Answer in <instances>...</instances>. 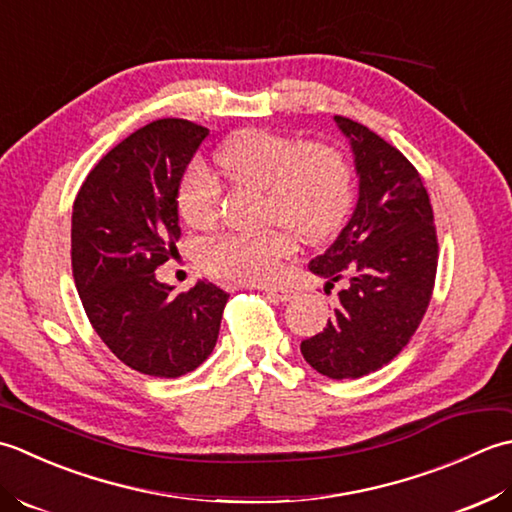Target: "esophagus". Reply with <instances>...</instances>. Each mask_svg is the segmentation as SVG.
Wrapping results in <instances>:
<instances>
[{
	"label": "esophagus",
	"instance_id": "obj_1",
	"mask_svg": "<svg viewBox=\"0 0 512 512\" xmlns=\"http://www.w3.org/2000/svg\"><path fill=\"white\" fill-rule=\"evenodd\" d=\"M265 291H267V296H271L278 302H289L291 298L296 296V291L291 287H285V285H267Z\"/></svg>",
	"mask_w": 512,
	"mask_h": 512
}]
</instances>
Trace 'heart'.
<instances>
[{
	"mask_svg": "<svg viewBox=\"0 0 512 512\" xmlns=\"http://www.w3.org/2000/svg\"><path fill=\"white\" fill-rule=\"evenodd\" d=\"M221 170L238 183L265 190L263 234H227L207 247L205 265L238 283H267L294 256V231L316 243L342 225L353 198V170L340 148L325 141L302 143L274 130H247L216 154ZM176 205L192 227L207 229L223 214V187L203 165L185 172Z\"/></svg>",
	"mask_w": 512,
	"mask_h": 512,
	"instance_id": "1",
	"label": "heart"
}]
</instances>
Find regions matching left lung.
Listing matches in <instances>:
<instances>
[{"label": "left lung", "mask_w": 512, "mask_h": 512, "mask_svg": "<svg viewBox=\"0 0 512 512\" xmlns=\"http://www.w3.org/2000/svg\"><path fill=\"white\" fill-rule=\"evenodd\" d=\"M356 152L360 198L351 221L309 271L336 283L327 327L300 342L305 360L331 380L382 369L409 344L429 309L437 274V229L420 172L367 125L333 117Z\"/></svg>", "instance_id": "left-lung-1"}]
</instances>
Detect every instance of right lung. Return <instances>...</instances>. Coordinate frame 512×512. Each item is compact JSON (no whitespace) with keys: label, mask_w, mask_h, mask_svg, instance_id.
Here are the masks:
<instances>
[{"label":"right lung","mask_w":512,"mask_h":512,"mask_svg":"<svg viewBox=\"0 0 512 512\" xmlns=\"http://www.w3.org/2000/svg\"><path fill=\"white\" fill-rule=\"evenodd\" d=\"M205 137L187 119L143 125L90 170L72 205V276L90 325L125 367L154 378L207 360L229 298L205 280L176 294L154 276L176 252V192Z\"/></svg>","instance_id":"1"}]
</instances>
